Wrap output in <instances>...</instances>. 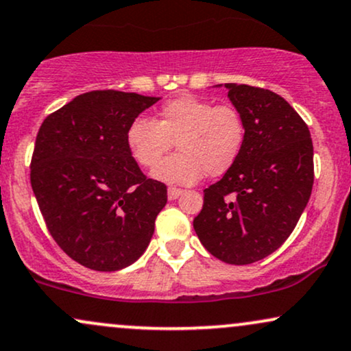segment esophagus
Wrapping results in <instances>:
<instances>
[{"instance_id":"obj_1","label":"esophagus","mask_w":351,"mask_h":351,"mask_svg":"<svg viewBox=\"0 0 351 351\" xmlns=\"http://www.w3.org/2000/svg\"><path fill=\"white\" fill-rule=\"evenodd\" d=\"M181 193H183V189L170 186V188H168V199H176V197H178Z\"/></svg>"}]
</instances>
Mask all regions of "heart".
<instances>
[{
    "instance_id": "obj_1",
    "label": "heart",
    "mask_w": 351,
    "mask_h": 351,
    "mask_svg": "<svg viewBox=\"0 0 351 351\" xmlns=\"http://www.w3.org/2000/svg\"><path fill=\"white\" fill-rule=\"evenodd\" d=\"M245 138L247 125L237 108L193 95L165 101L157 119L137 117L125 134L130 155L143 168H154L175 142L178 152L155 168L154 178L176 184L196 183L204 173L221 176L229 171Z\"/></svg>"
}]
</instances>
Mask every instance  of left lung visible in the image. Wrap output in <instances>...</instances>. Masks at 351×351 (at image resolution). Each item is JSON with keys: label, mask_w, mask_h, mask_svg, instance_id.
Here are the masks:
<instances>
[{"label": "left lung", "mask_w": 351, "mask_h": 351, "mask_svg": "<svg viewBox=\"0 0 351 351\" xmlns=\"http://www.w3.org/2000/svg\"><path fill=\"white\" fill-rule=\"evenodd\" d=\"M247 138L234 167L204 189L193 226L210 255L230 265L263 260L285 243L314 184L309 128L276 93L226 83Z\"/></svg>", "instance_id": "left-lung-1"}]
</instances>
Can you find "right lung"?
Here are the masks:
<instances>
[{
  "label": "right lung",
  "mask_w": 351,
  "mask_h": 351,
  "mask_svg": "<svg viewBox=\"0 0 351 351\" xmlns=\"http://www.w3.org/2000/svg\"><path fill=\"white\" fill-rule=\"evenodd\" d=\"M158 99L114 90L83 93L49 114L37 132L32 191L50 235L83 267L117 271L149 247L167 186L141 171L125 134Z\"/></svg>",
  "instance_id": "obj_1"
}]
</instances>
